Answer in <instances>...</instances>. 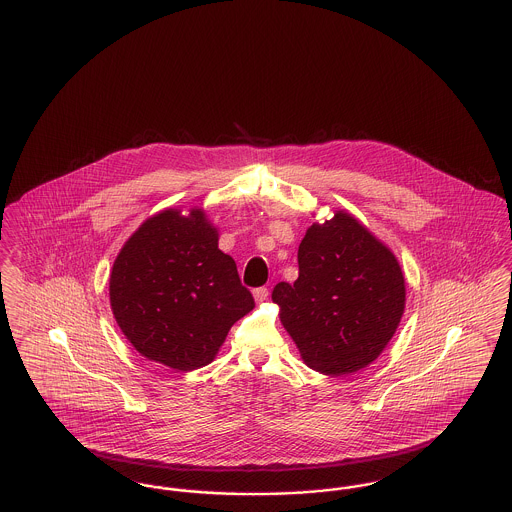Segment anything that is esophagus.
<instances>
[{"label": "esophagus", "instance_id": "esophagus-1", "mask_svg": "<svg viewBox=\"0 0 512 512\" xmlns=\"http://www.w3.org/2000/svg\"><path fill=\"white\" fill-rule=\"evenodd\" d=\"M253 296L257 302H265L269 298V288L267 286H261V288H255L253 290Z\"/></svg>", "mask_w": 512, "mask_h": 512}]
</instances>
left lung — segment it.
I'll return each mask as SVG.
<instances>
[{"label":"left lung","mask_w":512,"mask_h":512,"mask_svg":"<svg viewBox=\"0 0 512 512\" xmlns=\"http://www.w3.org/2000/svg\"><path fill=\"white\" fill-rule=\"evenodd\" d=\"M300 275L278 282L273 302L304 362L343 376L386 349L405 308V280L394 253L351 214L314 224L298 247Z\"/></svg>","instance_id":"1"}]
</instances>
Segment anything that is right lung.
Listing matches in <instances>:
<instances>
[{
  "mask_svg": "<svg viewBox=\"0 0 512 512\" xmlns=\"http://www.w3.org/2000/svg\"><path fill=\"white\" fill-rule=\"evenodd\" d=\"M109 294L134 349L181 372L212 362L232 325L255 308L200 210L146 220L118 253Z\"/></svg>",
  "mask_w": 512,
  "mask_h": 512,
  "instance_id": "right-lung-1",
  "label": "right lung"
}]
</instances>
